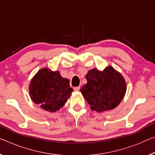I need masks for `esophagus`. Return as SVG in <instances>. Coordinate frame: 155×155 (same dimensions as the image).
I'll return each instance as SVG.
<instances>
[{"label":"esophagus","instance_id":"34e87169","mask_svg":"<svg viewBox=\"0 0 155 155\" xmlns=\"http://www.w3.org/2000/svg\"><path fill=\"white\" fill-rule=\"evenodd\" d=\"M80 89V86H77V87H74V91H78Z\"/></svg>","mask_w":155,"mask_h":155}]
</instances>
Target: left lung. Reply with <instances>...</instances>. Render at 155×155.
<instances>
[{"mask_svg": "<svg viewBox=\"0 0 155 155\" xmlns=\"http://www.w3.org/2000/svg\"><path fill=\"white\" fill-rule=\"evenodd\" d=\"M87 84L81 92L92 110L103 112L112 110L121 102L127 86L123 77L111 66L103 71L92 69L85 76Z\"/></svg>", "mask_w": 155, "mask_h": 155, "instance_id": "8db88e82", "label": "left lung"}]
</instances>
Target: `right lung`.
<instances>
[{
	"label": "right lung",
	"instance_id": "add662e5",
	"mask_svg": "<svg viewBox=\"0 0 155 155\" xmlns=\"http://www.w3.org/2000/svg\"><path fill=\"white\" fill-rule=\"evenodd\" d=\"M72 91L68 78L62 77L58 71L48 68L38 71L29 85L31 100L49 112H55L63 107Z\"/></svg>",
	"mask_w": 155,
	"mask_h": 155
}]
</instances>
